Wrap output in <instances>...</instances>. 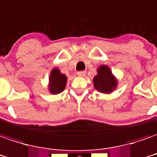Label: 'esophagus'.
<instances>
[{
    "instance_id": "esophagus-1",
    "label": "esophagus",
    "mask_w": 157,
    "mask_h": 157,
    "mask_svg": "<svg viewBox=\"0 0 157 157\" xmlns=\"http://www.w3.org/2000/svg\"><path fill=\"white\" fill-rule=\"evenodd\" d=\"M77 75H78L79 76H85V75H86V71H78V72H77Z\"/></svg>"
}]
</instances>
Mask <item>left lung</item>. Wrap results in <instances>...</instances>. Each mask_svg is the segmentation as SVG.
<instances>
[{
    "label": "left lung",
    "instance_id": "1",
    "mask_svg": "<svg viewBox=\"0 0 157 157\" xmlns=\"http://www.w3.org/2000/svg\"><path fill=\"white\" fill-rule=\"evenodd\" d=\"M94 87L105 94H109L117 86V82L113 77L110 70L106 65H102L98 69V75L94 78Z\"/></svg>",
    "mask_w": 157,
    "mask_h": 157
}]
</instances>
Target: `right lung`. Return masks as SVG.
Masks as SVG:
<instances>
[{
    "instance_id": "add662e5",
    "label": "right lung",
    "mask_w": 157,
    "mask_h": 157,
    "mask_svg": "<svg viewBox=\"0 0 157 157\" xmlns=\"http://www.w3.org/2000/svg\"><path fill=\"white\" fill-rule=\"evenodd\" d=\"M49 80H50L49 90L52 94H59L65 88L67 78L65 75L61 74L58 69L52 70Z\"/></svg>"
}]
</instances>
